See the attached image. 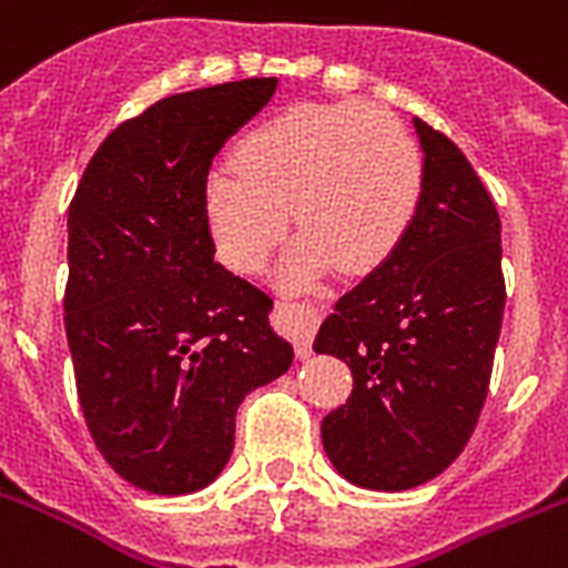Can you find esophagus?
Here are the masks:
<instances>
[{
	"label": "esophagus",
	"mask_w": 568,
	"mask_h": 568,
	"mask_svg": "<svg viewBox=\"0 0 568 568\" xmlns=\"http://www.w3.org/2000/svg\"><path fill=\"white\" fill-rule=\"evenodd\" d=\"M276 312H280V329L285 332V338H292L294 353L306 358L312 353V338H315V312L306 303H288V300H280Z\"/></svg>",
	"instance_id": "esophagus-1"
}]
</instances>
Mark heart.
<instances>
[{"instance_id": "heart-1", "label": "heart", "mask_w": 568, "mask_h": 568, "mask_svg": "<svg viewBox=\"0 0 568 568\" xmlns=\"http://www.w3.org/2000/svg\"><path fill=\"white\" fill-rule=\"evenodd\" d=\"M236 165L204 180V212L224 265L260 271L288 230L297 239L288 283L317 271L364 274L403 244L423 197V154L388 110L358 101L297 104L253 124Z\"/></svg>"}]
</instances>
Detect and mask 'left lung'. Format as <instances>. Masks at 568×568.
<instances>
[{
  "label": "left lung",
  "instance_id": "obj_1",
  "mask_svg": "<svg viewBox=\"0 0 568 568\" xmlns=\"http://www.w3.org/2000/svg\"><path fill=\"white\" fill-rule=\"evenodd\" d=\"M414 124L426 163L412 227L315 338L353 373L321 423L326 455L347 481L390 493L432 481L467 446L508 297L490 192L449 136Z\"/></svg>",
  "mask_w": 568,
  "mask_h": 568
}]
</instances>
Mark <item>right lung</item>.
Masks as SVG:
<instances>
[{
	"mask_svg": "<svg viewBox=\"0 0 568 568\" xmlns=\"http://www.w3.org/2000/svg\"><path fill=\"white\" fill-rule=\"evenodd\" d=\"M276 78L169 95L122 122L69 204L63 324L87 428L124 481L156 496L219 478L242 399L292 367L274 300L212 260V156Z\"/></svg>",
	"mask_w": 568,
	"mask_h": 568,
	"instance_id": "1",
	"label": "right lung"
}]
</instances>
